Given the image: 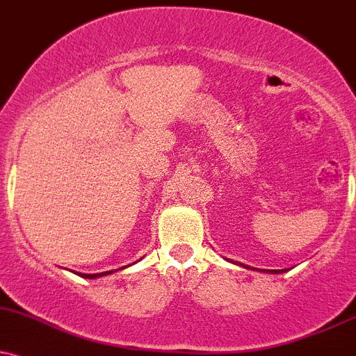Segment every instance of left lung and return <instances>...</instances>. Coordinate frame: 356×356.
<instances>
[{"label":"left lung","mask_w":356,"mask_h":356,"mask_svg":"<svg viewBox=\"0 0 356 356\" xmlns=\"http://www.w3.org/2000/svg\"><path fill=\"white\" fill-rule=\"evenodd\" d=\"M236 265H241V263H236ZM243 266V268H250V266H246V265H241ZM263 271H268V273H285L286 270H263Z\"/></svg>","instance_id":"1"}]
</instances>
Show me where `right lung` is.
I'll return each mask as SVG.
<instances>
[{"mask_svg":"<svg viewBox=\"0 0 356 356\" xmlns=\"http://www.w3.org/2000/svg\"><path fill=\"white\" fill-rule=\"evenodd\" d=\"M123 268H127V266H121L120 270H123ZM111 273H115V270L103 271V273H95V275H88V273H76V275H79V277H83V278H98V277H104V275H111Z\"/></svg>","mask_w":356,"mask_h":356,"instance_id":"obj_1","label":"right lung"}]
</instances>
